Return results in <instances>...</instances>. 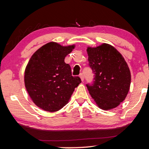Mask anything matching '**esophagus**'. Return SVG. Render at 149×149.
<instances>
[{
  "label": "esophagus",
  "instance_id": "obj_1",
  "mask_svg": "<svg viewBox=\"0 0 149 149\" xmlns=\"http://www.w3.org/2000/svg\"><path fill=\"white\" fill-rule=\"evenodd\" d=\"M79 77L81 78V80L82 81H84V74H81L80 75H79Z\"/></svg>",
  "mask_w": 149,
  "mask_h": 149
}]
</instances>
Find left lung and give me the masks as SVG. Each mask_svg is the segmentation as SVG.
<instances>
[{"mask_svg": "<svg viewBox=\"0 0 149 149\" xmlns=\"http://www.w3.org/2000/svg\"><path fill=\"white\" fill-rule=\"evenodd\" d=\"M89 65L95 74L89 94L104 110L113 109L125 100L131 84V73L124 58L107 43L87 49Z\"/></svg>", "mask_w": 149, "mask_h": 149, "instance_id": "obj_1", "label": "left lung"}]
</instances>
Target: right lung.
Here are the masks:
<instances>
[{
  "label": "right lung",
  "instance_id": "obj_1",
  "mask_svg": "<svg viewBox=\"0 0 149 149\" xmlns=\"http://www.w3.org/2000/svg\"><path fill=\"white\" fill-rule=\"evenodd\" d=\"M75 45L62 46L50 42L32 55L26 65L24 84L35 104L50 112L58 111L68 103L81 81L73 77L65 57L74 49Z\"/></svg>",
  "mask_w": 149,
  "mask_h": 149
}]
</instances>
